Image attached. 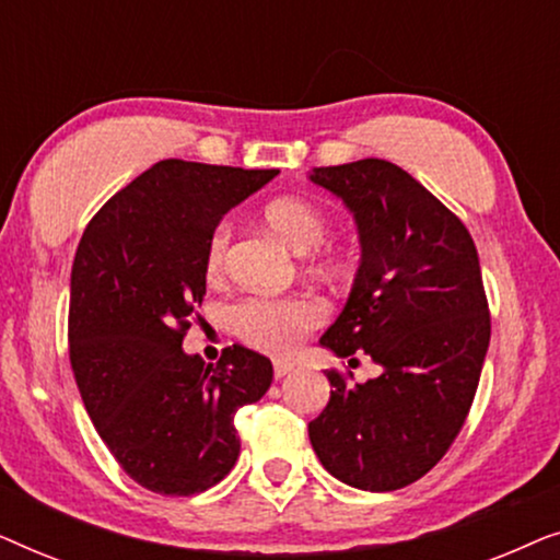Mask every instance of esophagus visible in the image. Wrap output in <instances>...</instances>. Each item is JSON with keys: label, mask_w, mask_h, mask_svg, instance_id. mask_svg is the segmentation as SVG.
Wrapping results in <instances>:
<instances>
[{"label": "esophagus", "mask_w": 560, "mask_h": 560, "mask_svg": "<svg viewBox=\"0 0 560 560\" xmlns=\"http://www.w3.org/2000/svg\"><path fill=\"white\" fill-rule=\"evenodd\" d=\"M295 370V364H290V362H275V380H282V377H288L290 372Z\"/></svg>", "instance_id": "34e87169"}]
</instances>
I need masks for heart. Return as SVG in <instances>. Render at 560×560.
Masks as SVG:
<instances>
[{"label": "heart", "instance_id": "obj_1", "mask_svg": "<svg viewBox=\"0 0 560 560\" xmlns=\"http://www.w3.org/2000/svg\"><path fill=\"white\" fill-rule=\"evenodd\" d=\"M262 221L270 232L280 236L298 255H311L326 240L328 219L316 203L301 196H280L265 206ZM229 226L213 229L206 247V275L209 280H221L229 262ZM324 270H339V257L334 252H320ZM324 320V308L318 301L305 295L267 298L249 295L234 305L232 326L249 347L267 354H290L303 336Z\"/></svg>", "mask_w": 560, "mask_h": 560}]
</instances>
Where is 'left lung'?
<instances>
[{"label": "left lung", "mask_w": 560, "mask_h": 560, "mask_svg": "<svg viewBox=\"0 0 560 560\" xmlns=\"http://www.w3.org/2000/svg\"><path fill=\"white\" fill-rule=\"evenodd\" d=\"M354 217L359 267L339 318L320 336L336 357L357 351L380 377L347 385L308 423L328 474L366 492L408 487L441 462L462 431L489 349V308L466 226L387 160L313 167Z\"/></svg>", "instance_id": "8db88e82"}]
</instances>
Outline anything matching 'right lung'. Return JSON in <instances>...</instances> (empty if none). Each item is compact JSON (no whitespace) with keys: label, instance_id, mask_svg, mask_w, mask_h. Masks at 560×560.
Here are the masks:
<instances>
[{"label":"right lung","instance_id":"1","mask_svg":"<svg viewBox=\"0 0 560 560\" xmlns=\"http://www.w3.org/2000/svg\"><path fill=\"white\" fill-rule=\"evenodd\" d=\"M280 171L160 160L106 201L75 249L68 351L91 423L137 485L190 497L240 456L234 416L272 382L240 343L206 366L183 351L206 295L213 229Z\"/></svg>","mask_w":560,"mask_h":560}]
</instances>
